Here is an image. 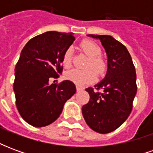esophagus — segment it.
I'll list each match as a JSON object with an SVG mask.
<instances>
[{
	"label": "esophagus",
	"instance_id": "34e87169",
	"mask_svg": "<svg viewBox=\"0 0 153 153\" xmlns=\"http://www.w3.org/2000/svg\"><path fill=\"white\" fill-rule=\"evenodd\" d=\"M76 90H77V92H79V91H82V90H83V88L79 86V85H76Z\"/></svg>",
	"mask_w": 153,
	"mask_h": 153
}]
</instances>
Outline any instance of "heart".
Returning <instances> with one entry per match:
<instances>
[{"label": "heart", "mask_w": 153, "mask_h": 153, "mask_svg": "<svg viewBox=\"0 0 153 153\" xmlns=\"http://www.w3.org/2000/svg\"><path fill=\"white\" fill-rule=\"evenodd\" d=\"M80 48L88 56L84 70H73L67 71L65 76L67 79L72 81L78 85L93 83L96 79V73L98 76H102L106 72L107 63L102 57V50L100 47L91 40H83L80 43ZM72 47H68L62 55L61 62L65 69H68L72 65ZM95 72H94V71Z\"/></svg>", "instance_id": "b5f03b06"}]
</instances>
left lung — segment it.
I'll return each instance as SVG.
<instances>
[{"label":"left lung","instance_id":"1","mask_svg":"<svg viewBox=\"0 0 153 153\" xmlns=\"http://www.w3.org/2000/svg\"><path fill=\"white\" fill-rule=\"evenodd\" d=\"M88 36L101 41L108 56V70L96 90L86 88L90 99L83 106L82 113L93 130L107 134L119 128L131 113L137 93L136 71L130 54L121 42L108 35Z\"/></svg>","mask_w":153,"mask_h":153}]
</instances>
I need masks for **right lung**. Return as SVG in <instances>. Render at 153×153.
Returning a JSON list of instances; mask_svg holds the SVG:
<instances>
[{"label":"right lung","mask_w":153,"mask_h":153,"mask_svg":"<svg viewBox=\"0 0 153 153\" xmlns=\"http://www.w3.org/2000/svg\"><path fill=\"white\" fill-rule=\"evenodd\" d=\"M74 39L73 33L49 31L30 39L22 50L15 66V102L22 118L32 126L53 123L76 92L70 80L49 84L62 74V55Z\"/></svg>","instance_id":"1"}]
</instances>
